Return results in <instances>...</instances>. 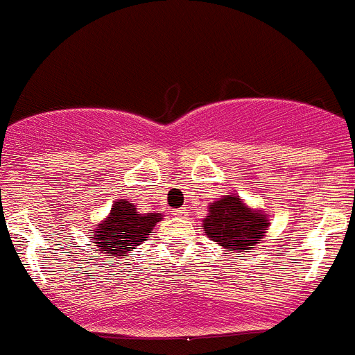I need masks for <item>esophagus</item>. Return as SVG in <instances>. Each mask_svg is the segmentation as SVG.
Returning a JSON list of instances; mask_svg holds the SVG:
<instances>
[{"label": "esophagus", "mask_w": 355, "mask_h": 355, "mask_svg": "<svg viewBox=\"0 0 355 355\" xmlns=\"http://www.w3.org/2000/svg\"><path fill=\"white\" fill-rule=\"evenodd\" d=\"M174 215H184V209L183 208H180V209H175V211H174Z\"/></svg>", "instance_id": "1"}]
</instances>
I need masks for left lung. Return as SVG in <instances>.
<instances>
[{"mask_svg":"<svg viewBox=\"0 0 355 355\" xmlns=\"http://www.w3.org/2000/svg\"><path fill=\"white\" fill-rule=\"evenodd\" d=\"M270 227V213L249 206L236 193L222 196L208 206L202 229L209 240L231 252H249L256 249Z\"/></svg>","mask_w":355,"mask_h":355,"instance_id":"left-lung-1","label":"left lung"}]
</instances>
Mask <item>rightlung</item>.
Listing matches in <instances>:
<instances>
[{
	"instance_id": "right-lung-1",
	"label": "right lung",
	"mask_w": 355,
	"mask_h": 355,
	"mask_svg": "<svg viewBox=\"0 0 355 355\" xmlns=\"http://www.w3.org/2000/svg\"><path fill=\"white\" fill-rule=\"evenodd\" d=\"M162 218L159 213H140L131 200L117 199L106 218L90 233V238L99 252L110 254L112 258L128 256V252L142 245Z\"/></svg>"
}]
</instances>
